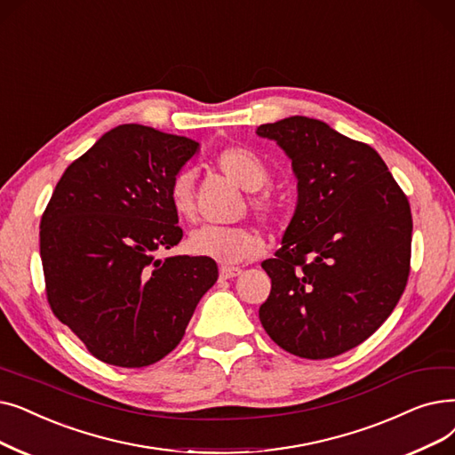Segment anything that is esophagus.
<instances>
[{"mask_svg": "<svg viewBox=\"0 0 455 455\" xmlns=\"http://www.w3.org/2000/svg\"><path fill=\"white\" fill-rule=\"evenodd\" d=\"M238 275H242V269L240 267H228V266H223L221 269H220V276L223 281H227V279H234V276H238Z\"/></svg>", "mask_w": 455, "mask_h": 455, "instance_id": "obj_1", "label": "esophagus"}]
</instances>
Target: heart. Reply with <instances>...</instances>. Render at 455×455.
<instances>
[{
  "label": "heart",
  "mask_w": 455,
  "mask_h": 455,
  "mask_svg": "<svg viewBox=\"0 0 455 455\" xmlns=\"http://www.w3.org/2000/svg\"><path fill=\"white\" fill-rule=\"evenodd\" d=\"M213 164L227 179L245 191L260 189L269 179V171L262 157L245 147H227L220 150L213 157ZM169 201L180 220H189L193 215L191 172L182 171L174 176L169 188ZM247 206L262 223H275L279 215V204L267 193L249 195ZM186 249L193 256L232 266L260 254L264 238L260 232L249 227H201L189 234Z\"/></svg>",
  "instance_id": "b5f03b06"
}]
</instances>
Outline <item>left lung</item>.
I'll return each mask as SVG.
<instances>
[{
    "label": "left lung",
    "mask_w": 455,
    "mask_h": 455,
    "mask_svg": "<svg viewBox=\"0 0 455 455\" xmlns=\"http://www.w3.org/2000/svg\"><path fill=\"white\" fill-rule=\"evenodd\" d=\"M298 176V208L259 315L269 339L303 359L359 346L398 305L411 271L412 217L381 156L308 116L262 124Z\"/></svg>",
    "instance_id": "1"
}]
</instances>
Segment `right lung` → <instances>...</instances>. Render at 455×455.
<instances>
[{
  "label": "right lung",
  "mask_w": 455,
  "mask_h": 455,
  "mask_svg": "<svg viewBox=\"0 0 455 455\" xmlns=\"http://www.w3.org/2000/svg\"><path fill=\"white\" fill-rule=\"evenodd\" d=\"M196 148L188 137L116 126L67 167L52 193L41 217L46 298L98 361H162L220 276L201 256L157 259L182 240L169 188Z\"/></svg>",
  "instance_id": "right-lung-1"
}]
</instances>
